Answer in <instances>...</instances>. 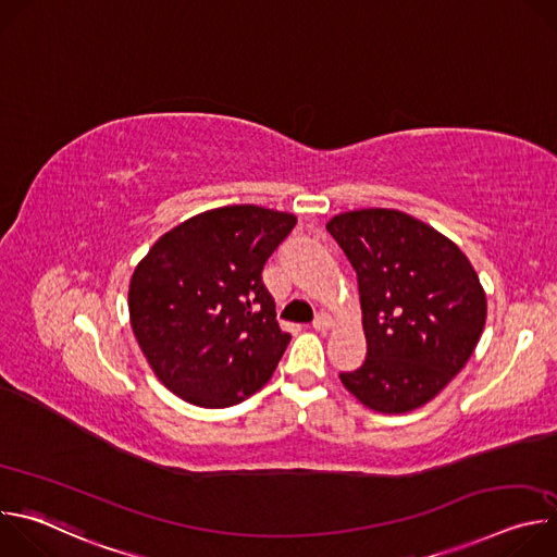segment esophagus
I'll list each match as a JSON object with an SVG mask.
<instances>
[{
	"mask_svg": "<svg viewBox=\"0 0 557 557\" xmlns=\"http://www.w3.org/2000/svg\"><path fill=\"white\" fill-rule=\"evenodd\" d=\"M335 326V320H333V317L329 314V312H320V314H317V320L312 322V329L314 331H331Z\"/></svg>",
	"mask_w": 557,
	"mask_h": 557,
	"instance_id": "1",
	"label": "esophagus"
}]
</instances>
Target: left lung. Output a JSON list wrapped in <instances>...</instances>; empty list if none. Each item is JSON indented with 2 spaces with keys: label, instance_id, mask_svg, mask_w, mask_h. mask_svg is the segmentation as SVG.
<instances>
[{
  "label": "left lung",
  "instance_id": "1",
  "mask_svg": "<svg viewBox=\"0 0 557 557\" xmlns=\"http://www.w3.org/2000/svg\"><path fill=\"white\" fill-rule=\"evenodd\" d=\"M326 228L357 271L368 344L361 368L339 374L344 387L383 414L425 406L483 335L479 273L449 237L404 211H346Z\"/></svg>",
  "mask_w": 557,
  "mask_h": 557
}]
</instances>
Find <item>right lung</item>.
Wrapping results in <instances>:
<instances>
[{
    "instance_id": "right-lung-1",
    "label": "right lung",
    "mask_w": 557,
    "mask_h": 557,
    "mask_svg": "<svg viewBox=\"0 0 557 557\" xmlns=\"http://www.w3.org/2000/svg\"><path fill=\"white\" fill-rule=\"evenodd\" d=\"M293 213L231 205L158 237L129 282V322L153 374L183 401L228 408L273 374L290 335L262 269Z\"/></svg>"
}]
</instances>
